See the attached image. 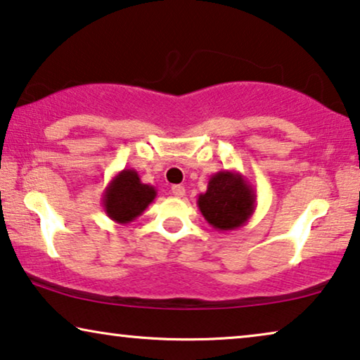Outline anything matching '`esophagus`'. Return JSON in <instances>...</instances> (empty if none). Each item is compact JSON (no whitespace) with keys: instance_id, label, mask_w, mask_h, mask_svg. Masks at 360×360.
Here are the masks:
<instances>
[{"instance_id":"34e87169","label":"esophagus","mask_w":360,"mask_h":360,"mask_svg":"<svg viewBox=\"0 0 360 360\" xmlns=\"http://www.w3.org/2000/svg\"><path fill=\"white\" fill-rule=\"evenodd\" d=\"M172 193H174L176 198H181V196H185V186L174 185L172 186Z\"/></svg>"}]
</instances>
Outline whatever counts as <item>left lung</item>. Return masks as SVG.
I'll return each mask as SVG.
<instances>
[{
    "label": "left lung",
    "mask_w": 360,
    "mask_h": 360,
    "mask_svg": "<svg viewBox=\"0 0 360 360\" xmlns=\"http://www.w3.org/2000/svg\"><path fill=\"white\" fill-rule=\"evenodd\" d=\"M255 190L238 170H221L211 175L208 188L198 196L203 218L218 231H233L244 226L255 211Z\"/></svg>",
    "instance_id": "obj_1"
}]
</instances>
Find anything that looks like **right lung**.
Returning <instances> with one entry per match:
<instances>
[{
  "instance_id": "1",
  "label": "right lung",
  "mask_w": 360,
  "mask_h": 360,
  "mask_svg": "<svg viewBox=\"0 0 360 360\" xmlns=\"http://www.w3.org/2000/svg\"><path fill=\"white\" fill-rule=\"evenodd\" d=\"M157 190L142 184L134 169H124L112 176L103 191V210L108 218L120 224H127L144 213L155 200Z\"/></svg>"
}]
</instances>
